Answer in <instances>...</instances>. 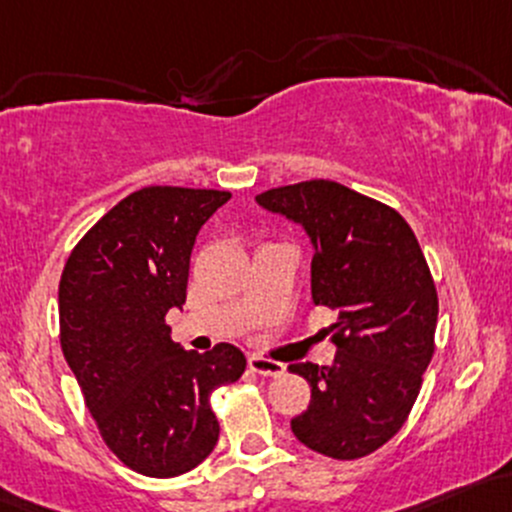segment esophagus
I'll list each match as a JSON object with an SVG mask.
<instances>
[{"label": "esophagus", "instance_id": "1", "mask_svg": "<svg viewBox=\"0 0 512 512\" xmlns=\"http://www.w3.org/2000/svg\"><path fill=\"white\" fill-rule=\"evenodd\" d=\"M247 367H250L255 374H262V376H282L284 374L282 362H274V359H265L260 355L247 357Z\"/></svg>", "mask_w": 512, "mask_h": 512}]
</instances>
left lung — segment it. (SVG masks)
Segmentation results:
<instances>
[{
	"mask_svg": "<svg viewBox=\"0 0 512 512\" xmlns=\"http://www.w3.org/2000/svg\"><path fill=\"white\" fill-rule=\"evenodd\" d=\"M255 201L303 228L313 303L338 316L328 328L333 364H289L311 384L291 430L325 457L372 454L406 423L435 352L437 291L423 250L401 213L328 179Z\"/></svg>",
	"mask_w": 512,
	"mask_h": 512,
	"instance_id": "1",
	"label": "left lung"
}]
</instances>
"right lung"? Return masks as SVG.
<instances>
[{
	"label": "right lung",
	"mask_w": 512,
	"mask_h": 512,
	"mask_svg": "<svg viewBox=\"0 0 512 512\" xmlns=\"http://www.w3.org/2000/svg\"><path fill=\"white\" fill-rule=\"evenodd\" d=\"M228 192L145 187L72 250L58 289L60 345L106 447L153 479L192 471L218 442L211 393L245 372L221 342L184 350L165 316L187 301L189 257Z\"/></svg>",
	"instance_id": "obj_1"
}]
</instances>
